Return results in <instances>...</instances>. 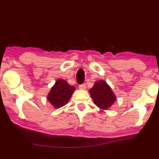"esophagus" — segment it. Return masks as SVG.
I'll return each mask as SVG.
<instances>
[{
  "mask_svg": "<svg viewBox=\"0 0 159 159\" xmlns=\"http://www.w3.org/2000/svg\"><path fill=\"white\" fill-rule=\"evenodd\" d=\"M86 88V84H81V85H80V86H79V89H80V90H85Z\"/></svg>",
  "mask_w": 159,
  "mask_h": 159,
  "instance_id": "obj_1",
  "label": "esophagus"
}]
</instances>
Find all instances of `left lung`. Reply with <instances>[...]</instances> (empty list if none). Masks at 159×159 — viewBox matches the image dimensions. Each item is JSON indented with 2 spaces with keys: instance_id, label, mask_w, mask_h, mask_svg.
<instances>
[{
  "instance_id": "left-lung-1",
  "label": "left lung",
  "mask_w": 159,
  "mask_h": 159,
  "mask_svg": "<svg viewBox=\"0 0 159 159\" xmlns=\"http://www.w3.org/2000/svg\"><path fill=\"white\" fill-rule=\"evenodd\" d=\"M89 93L93 103L102 109L110 108L117 99L111 87L103 80L96 82Z\"/></svg>"
}]
</instances>
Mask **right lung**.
<instances>
[{"label":"right lung","mask_w":159,"mask_h":159,"mask_svg":"<svg viewBox=\"0 0 159 159\" xmlns=\"http://www.w3.org/2000/svg\"><path fill=\"white\" fill-rule=\"evenodd\" d=\"M75 90V87L70 86L66 80L58 79L51 88L47 99L54 108H60L69 102Z\"/></svg>","instance_id":"add662e5"}]
</instances>
